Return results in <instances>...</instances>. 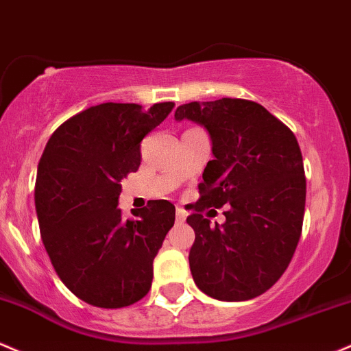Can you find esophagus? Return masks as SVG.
Instances as JSON below:
<instances>
[{
	"label": "esophagus",
	"mask_w": 351,
	"mask_h": 351,
	"mask_svg": "<svg viewBox=\"0 0 351 351\" xmlns=\"http://www.w3.org/2000/svg\"><path fill=\"white\" fill-rule=\"evenodd\" d=\"M186 217H187L186 210H184V208H180V207H177V210H176V220H177V222H184Z\"/></svg>",
	"instance_id": "1"
}]
</instances>
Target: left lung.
<instances>
[{"label": "left lung", "instance_id": "left-lung-1", "mask_svg": "<svg viewBox=\"0 0 351 351\" xmlns=\"http://www.w3.org/2000/svg\"><path fill=\"white\" fill-rule=\"evenodd\" d=\"M174 119L202 125L214 154L187 217L195 232L192 278L217 300L258 297L282 277L300 240L306 184L297 137L263 106L245 99L189 102ZM222 205V226H210L199 214Z\"/></svg>", "mask_w": 351, "mask_h": 351}]
</instances>
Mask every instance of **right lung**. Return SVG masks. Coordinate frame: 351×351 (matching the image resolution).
<instances>
[{"label": "right lung", "instance_id": "right-lung-1", "mask_svg": "<svg viewBox=\"0 0 351 351\" xmlns=\"http://www.w3.org/2000/svg\"><path fill=\"white\" fill-rule=\"evenodd\" d=\"M172 108L93 106L59 125L39 159L34 206L43 243L62 283L89 305L121 308L151 289L176 207L152 200L124 220L117 202L121 180L141 165V141Z\"/></svg>", "mask_w": 351, "mask_h": 351}]
</instances>
